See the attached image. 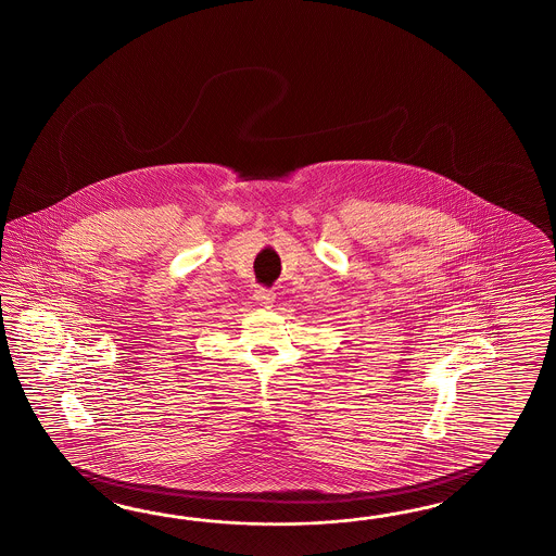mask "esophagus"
Masks as SVG:
<instances>
[{"mask_svg":"<svg viewBox=\"0 0 556 556\" xmlns=\"http://www.w3.org/2000/svg\"><path fill=\"white\" fill-rule=\"evenodd\" d=\"M255 299H257L258 305L269 307L273 301H275V293L269 291V289H265V287H258V289H255Z\"/></svg>","mask_w":556,"mask_h":556,"instance_id":"1","label":"esophagus"}]
</instances>
